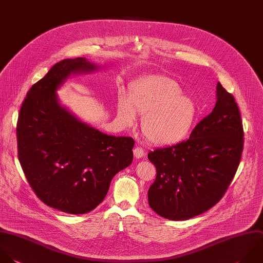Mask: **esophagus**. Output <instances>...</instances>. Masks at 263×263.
Returning a JSON list of instances; mask_svg holds the SVG:
<instances>
[{"instance_id":"esophagus-1","label":"esophagus","mask_w":263,"mask_h":263,"mask_svg":"<svg viewBox=\"0 0 263 263\" xmlns=\"http://www.w3.org/2000/svg\"><path fill=\"white\" fill-rule=\"evenodd\" d=\"M144 155H145V151L143 150V148H141V147H136V148L134 149V156H135L137 159L142 158Z\"/></svg>"}]
</instances>
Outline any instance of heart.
I'll return each mask as SVG.
<instances>
[{
    "label": "heart",
    "mask_w": 263,
    "mask_h": 263,
    "mask_svg": "<svg viewBox=\"0 0 263 263\" xmlns=\"http://www.w3.org/2000/svg\"><path fill=\"white\" fill-rule=\"evenodd\" d=\"M143 114L142 130L154 145H171L182 141L190 133L196 117L193 100L180 90L174 80L161 75L142 77L130 84L128 98L120 95L117 119L123 126L136 123Z\"/></svg>",
    "instance_id": "obj_1"
}]
</instances>
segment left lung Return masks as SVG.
I'll return each instance as SVG.
<instances>
[{
    "mask_svg": "<svg viewBox=\"0 0 263 263\" xmlns=\"http://www.w3.org/2000/svg\"><path fill=\"white\" fill-rule=\"evenodd\" d=\"M212 113L188 140L148 153L156 179L148 190L150 208L170 220H187L214 206L240 161L243 130L238 107L220 82Z\"/></svg>",
    "mask_w": 263,
    "mask_h": 263,
    "instance_id": "obj_1",
    "label": "left lung"
}]
</instances>
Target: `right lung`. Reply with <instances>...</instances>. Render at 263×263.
<instances>
[{
  "label": "right lung",
  "mask_w": 263,
  "mask_h": 263,
  "mask_svg": "<svg viewBox=\"0 0 263 263\" xmlns=\"http://www.w3.org/2000/svg\"><path fill=\"white\" fill-rule=\"evenodd\" d=\"M98 68L84 58L55 64L31 87L18 116V159L29 184L45 204L68 214L96 209L134 157L132 138L106 135L60 104L57 90L71 75Z\"/></svg>",
  "instance_id": "obj_1"
}]
</instances>
